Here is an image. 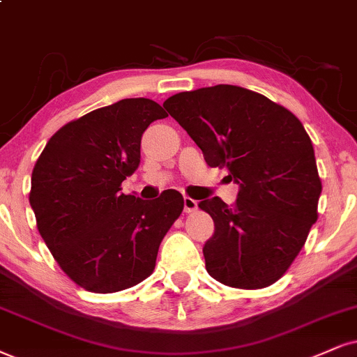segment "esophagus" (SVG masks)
Wrapping results in <instances>:
<instances>
[{
  "label": "esophagus",
  "mask_w": 357,
  "mask_h": 357,
  "mask_svg": "<svg viewBox=\"0 0 357 357\" xmlns=\"http://www.w3.org/2000/svg\"><path fill=\"white\" fill-rule=\"evenodd\" d=\"M197 206H199V204H197V200L190 199V197H185V199H183V212H185V213L195 212Z\"/></svg>",
  "instance_id": "obj_1"
}]
</instances>
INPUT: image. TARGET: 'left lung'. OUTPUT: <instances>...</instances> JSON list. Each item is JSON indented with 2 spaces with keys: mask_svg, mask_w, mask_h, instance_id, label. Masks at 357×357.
<instances>
[{
  "mask_svg": "<svg viewBox=\"0 0 357 357\" xmlns=\"http://www.w3.org/2000/svg\"><path fill=\"white\" fill-rule=\"evenodd\" d=\"M164 107L210 167L228 170L238 199L199 206L215 233L204 246L210 276L233 288H265L284 275L318 220L321 180L314 149L298 117L240 86L180 92Z\"/></svg>",
  "mask_w": 357,
  "mask_h": 357,
  "instance_id": "left-lung-1",
  "label": "left lung"
}]
</instances>
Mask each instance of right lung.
Instances as JSON below:
<instances>
[{
	"label": "right lung",
	"mask_w": 357,
	"mask_h": 357,
	"mask_svg": "<svg viewBox=\"0 0 357 357\" xmlns=\"http://www.w3.org/2000/svg\"><path fill=\"white\" fill-rule=\"evenodd\" d=\"M167 117L151 99H122L61 127L31 177L38 230L63 271L94 293L140 283L155 268L162 238L183 210V197L155 200L122 193L139 167L140 139Z\"/></svg>",
	"instance_id": "add662e5"
}]
</instances>
